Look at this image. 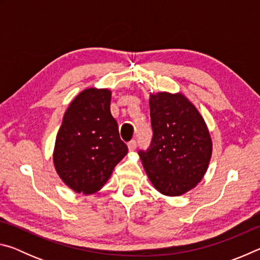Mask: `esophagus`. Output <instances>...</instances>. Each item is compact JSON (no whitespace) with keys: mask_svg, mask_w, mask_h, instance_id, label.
<instances>
[{"mask_svg":"<svg viewBox=\"0 0 260 260\" xmlns=\"http://www.w3.org/2000/svg\"><path fill=\"white\" fill-rule=\"evenodd\" d=\"M136 147H138V142H136V140H132L131 142H128V149L129 151H134Z\"/></svg>","mask_w":260,"mask_h":260,"instance_id":"34e87169","label":"esophagus"}]
</instances>
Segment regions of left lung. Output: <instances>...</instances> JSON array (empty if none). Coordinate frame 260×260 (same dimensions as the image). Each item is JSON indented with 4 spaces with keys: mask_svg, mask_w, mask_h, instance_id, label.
<instances>
[{
    "mask_svg": "<svg viewBox=\"0 0 260 260\" xmlns=\"http://www.w3.org/2000/svg\"><path fill=\"white\" fill-rule=\"evenodd\" d=\"M152 140L139 156L151 183L179 196L199 183L208 170L212 142L204 119L181 94L150 96Z\"/></svg>",
    "mask_w": 260,
    "mask_h": 260,
    "instance_id": "1",
    "label": "left lung"
}]
</instances>
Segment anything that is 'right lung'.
Returning <instances> with one entry per match:
<instances>
[{"instance_id":"1","label":"right lung","mask_w":260,"mask_h":260,"mask_svg":"<svg viewBox=\"0 0 260 260\" xmlns=\"http://www.w3.org/2000/svg\"><path fill=\"white\" fill-rule=\"evenodd\" d=\"M111 91L89 88L70 104L56 136L54 164L60 179L81 193L104 186L128 148L110 111Z\"/></svg>"}]
</instances>
